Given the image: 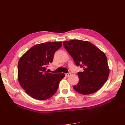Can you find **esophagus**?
Segmentation results:
<instances>
[{"label": "esophagus", "instance_id": "34e87169", "mask_svg": "<svg viewBox=\"0 0 125 125\" xmlns=\"http://www.w3.org/2000/svg\"><path fill=\"white\" fill-rule=\"evenodd\" d=\"M70 75H71L70 73H65V76L67 77H69V76H70Z\"/></svg>", "mask_w": 125, "mask_h": 125}]
</instances>
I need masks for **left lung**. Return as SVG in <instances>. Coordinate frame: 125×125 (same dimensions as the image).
Returning a JSON list of instances; mask_svg holds the SVG:
<instances>
[{"mask_svg":"<svg viewBox=\"0 0 125 125\" xmlns=\"http://www.w3.org/2000/svg\"><path fill=\"white\" fill-rule=\"evenodd\" d=\"M63 46L75 62L83 68L78 73L79 82L73 88L82 94L98 91L107 81L110 73L104 52L88 41L73 40L63 42Z\"/></svg>","mask_w":125,"mask_h":125,"instance_id":"left-lung-1","label":"left lung"}]
</instances>
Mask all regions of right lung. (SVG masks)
<instances>
[{
	"label": "right lung",
	"mask_w": 125,
	"mask_h": 125,
	"mask_svg": "<svg viewBox=\"0 0 125 125\" xmlns=\"http://www.w3.org/2000/svg\"><path fill=\"white\" fill-rule=\"evenodd\" d=\"M62 45V42L36 44L19 61V82L26 92L34 99L46 100L52 97L65 76L63 73H52L47 71L48 64L52 62L55 52Z\"/></svg>",
	"instance_id": "add662e5"
}]
</instances>
